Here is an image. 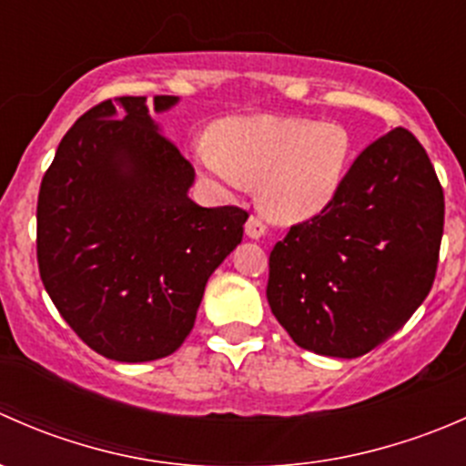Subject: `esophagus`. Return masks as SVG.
<instances>
[{
	"mask_svg": "<svg viewBox=\"0 0 466 466\" xmlns=\"http://www.w3.org/2000/svg\"><path fill=\"white\" fill-rule=\"evenodd\" d=\"M246 234L250 238H261L263 234H266V223H263L259 216L252 214L246 223Z\"/></svg>",
	"mask_w": 466,
	"mask_h": 466,
	"instance_id": "1",
	"label": "esophagus"
}]
</instances>
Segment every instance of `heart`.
<instances>
[{"label":"heart","instance_id":"1","mask_svg":"<svg viewBox=\"0 0 466 466\" xmlns=\"http://www.w3.org/2000/svg\"><path fill=\"white\" fill-rule=\"evenodd\" d=\"M354 153L350 130L338 121L232 116L214 126L211 148H196V164L225 189L259 185L261 209L293 223L336 200Z\"/></svg>","mask_w":466,"mask_h":466}]
</instances>
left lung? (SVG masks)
Here are the masks:
<instances>
[{
    "label": "left lung",
    "mask_w": 466,
    "mask_h": 466,
    "mask_svg": "<svg viewBox=\"0 0 466 466\" xmlns=\"http://www.w3.org/2000/svg\"><path fill=\"white\" fill-rule=\"evenodd\" d=\"M444 191L424 146L392 128L350 167L340 194L290 225L268 259L266 298L295 345L356 359L388 340L431 293Z\"/></svg>",
    "instance_id": "obj_1"
}]
</instances>
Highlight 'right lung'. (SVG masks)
I'll return each instance as SVG.
<instances>
[{"mask_svg":"<svg viewBox=\"0 0 466 466\" xmlns=\"http://www.w3.org/2000/svg\"><path fill=\"white\" fill-rule=\"evenodd\" d=\"M176 96L159 94L155 110ZM194 167L153 124L144 96L89 107L37 194V268L63 320L119 363L173 354L205 284L241 243L248 211L187 196Z\"/></svg>","mask_w":466,"mask_h":466,"instance_id":"1","label":"right lung"}]
</instances>
